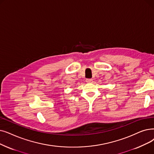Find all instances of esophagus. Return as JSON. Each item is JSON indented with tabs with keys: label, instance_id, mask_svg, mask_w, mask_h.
<instances>
[{
	"label": "esophagus",
	"instance_id": "1",
	"mask_svg": "<svg viewBox=\"0 0 154 154\" xmlns=\"http://www.w3.org/2000/svg\"><path fill=\"white\" fill-rule=\"evenodd\" d=\"M85 81L87 83H91V82H92V79H87Z\"/></svg>",
	"mask_w": 154,
	"mask_h": 154
}]
</instances>
